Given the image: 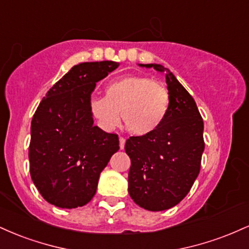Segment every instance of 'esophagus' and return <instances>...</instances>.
I'll return each instance as SVG.
<instances>
[{
    "label": "esophagus",
    "mask_w": 249,
    "mask_h": 249,
    "mask_svg": "<svg viewBox=\"0 0 249 249\" xmlns=\"http://www.w3.org/2000/svg\"><path fill=\"white\" fill-rule=\"evenodd\" d=\"M125 146V138H123V137H119V147H121V150H123Z\"/></svg>",
    "instance_id": "obj_1"
}]
</instances>
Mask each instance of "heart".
<instances>
[{"label": "heart", "mask_w": 249, "mask_h": 249, "mask_svg": "<svg viewBox=\"0 0 249 249\" xmlns=\"http://www.w3.org/2000/svg\"><path fill=\"white\" fill-rule=\"evenodd\" d=\"M90 110L102 128L113 130L122 121L130 133L147 136L161 126L170 110L166 88L153 79L128 76L107 87L105 97L91 99Z\"/></svg>", "instance_id": "b5f03b06"}]
</instances>
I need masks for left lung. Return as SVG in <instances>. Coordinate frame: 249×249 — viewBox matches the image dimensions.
I'll return each instance as SVG.
<instances>
[{"instance_id":"8db88e82","label":"left lung","mask_w":249,"mask_h":249,"mask_svg":"<svg viewBox=\"0 0 249 249\" xmlns=\"http://www.w3.org/2000/svg\"><path fill=\"white\" fill-rule=\"evenodd\" d=\"M165 73L170 110L158 130L130 137L125 152L131 159L128 194L137 205L152 212L178 205L200 172L204 152V122L193 97L161 64H138Z\"/></svg>"}]
</instances>
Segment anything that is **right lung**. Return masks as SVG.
<instances>
[{"mask_svg": "<svg viewBox=\"0 0 249 249\" xmlns=\"http://www.w3.org/2000/svg\"><path fill=\"white\" fill-rule=\"evenodd\" d=\"M119 67L113 61L79 63L43 97L31 121L30 176L42 196L61 208L87 205L101 172L119 150L115 133L93 125L96 83Z\"/></svg>", "mask_w": 249, "mask_h": 249, "instance_id": "add662e5", "label": "right lung"}]
</instances>
